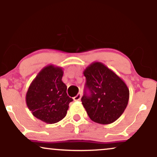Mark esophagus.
<instances>
[{
	"instance_id": "obj_1",
	"label": "esophagus",
	"mask_w": 157,
	"mask_h": 157,
	"mask_svg": "<svg viewBox=\"0 0 157 157\" xmlns=\"http://www.w3.org/2000/svg\"><path fill=\"white\" fill-rule=\"evenodd\" d=\"M81 97H82V94L78 93V94H77V96L74 97V100H75V101H80L81 100Z\"/></svg>"
}]
</instances>
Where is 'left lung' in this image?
<instances>
[{"label": "left lung", "instance_id": "obj_1", "mask_svg": "<svg viewBox=\"0 0 157 157\" xmlns=\"http://www.w3.org/2000/svg\"><path fill=\"white\" fill-rule=\"evenodd\" d=\"M83 75L91 95L85 94L82 103L94 122L108 125L123 113L129 100V89L121 77L101 62H93Z\"/></svg>", "mask_w": 157, "mask_h": 157}]
</instances>
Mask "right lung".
<instances>
[{
	"label": "right lung",
	"mask_w": 157,
	"mask_h": 157,
	"mask_svg": "<svg viewBox=\"0 0 157 157\" xmlns=\"http://www.w3.org/2000/svg\"><path fill=\"white\" fill-rule=\"evenodd\" d=\"M63 70L53 64L43 68L32 80L26 94V105L33 116L47 124L58 122L66 117L72 99L62 81Z\"/></svg>",
	"instance_id": "add662e5"
}]
</instances>
